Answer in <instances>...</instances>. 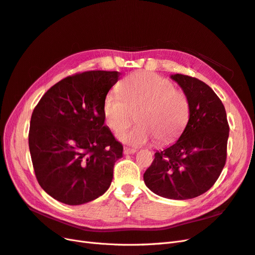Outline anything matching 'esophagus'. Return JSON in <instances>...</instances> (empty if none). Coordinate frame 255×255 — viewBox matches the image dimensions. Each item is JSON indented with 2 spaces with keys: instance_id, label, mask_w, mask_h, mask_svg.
Returning a JSON list of instances; mask_svg holds the SVG:
<instances>
[{
  "instance_id": "obj_1",
  "label": "esophagus",
  "mask_w": 255,
  "mask_h": 255,
  "mask_svg": "<svg viewBox=\"0 0 255 255\" xmlns=\"http://www.w3.org/2000/svg\"><path fill=\"white\" fill-rule=\"evenodd\" d=\"M135 151H136V149H134V148L128 147V146H125V147H124V154H125V155H129V154H134Z\"/></svg>"
}]
</instances>
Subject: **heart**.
Instances as JSON below:
<instances>
[{
	"label": "heart",
	"mask_w": 255,
	"mask_h": 255,
	"mask_svg": "<svg viewBox=\"0 0 255 255\" xmlns=\"http://www.w3.org/2000/svg\"><path fill=\"white\" fill-rule=\"evenodd\" d=\"M139 124L121 131L120 139L132 145H143L154 136L159 143L170 142L183 131L190 114L186 94L174 89L169 79L149 71L128 76L119 91H110L104 100L107 125L113 131L127 128L134 120Z\"/></svg>",
	"instance_id": "obj_1"
}]
</instances>
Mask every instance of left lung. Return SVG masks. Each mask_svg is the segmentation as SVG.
Instances as JSON below:
<instances>
[{
    "mask_svg": "<svg viewBox=\"0 0 255 255\" xmlns=\"http://www.w3.org/2000/svg\"><path fill=\"white\" fill-rule=\"evenodd\" d=\"M171 78L189 99V121L175 143L156 152L144 183L162 198L188 200L205 193L220 176L230 127L222 101L206 83L180 74Z\"/></svg>",
    "mask_w": 255,
    "mask_h": 255,
    "instance_id": "8db88e82",
    "label": "left lung"
}]
</instances>
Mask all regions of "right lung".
Masks as SVG:
<instances>
[{"label": "right lung", "instance_id": "right-lung-1", "mask_svg": "<svg viewBox=\"0 0 255 255\" xmlns=\"http://www.w3.org/2000/svg\"><path fill=\"white\" fill-rule=\"evenodd\" d=\"M120 72L91 70L61 80L35 107L28 132L33 168L50 196L81 205L103 195L123 145L105 126L104 100Z\"/></svg>", "mask_w": 255, "mask_h": 255}]
</instances>
